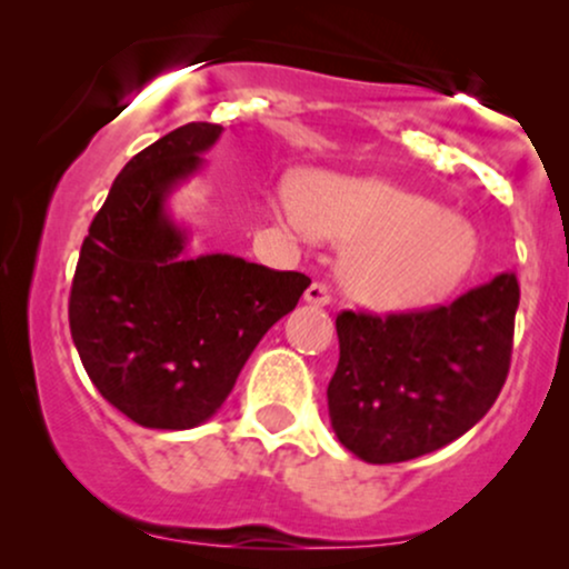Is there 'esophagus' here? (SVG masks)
Listing matches in <instances>:
<instances>
[{
    "label": "esophagus",
    "instance_id": "1",
    "mask_svg": "<svg viewBox=\"0 0 569 569\" xmlns=\"http://www.w3.org/2000/svg\"><path fill=\"white\" fill-rule=\"evenodd\" d=\"M305 302L307 305H316V307H326V305L331 302V293H329V289H326V286L312 283L310 289L305 291Z\"/></svg>",
    "mask_w": 569,
    "mask_h": 569
}]
</instances>
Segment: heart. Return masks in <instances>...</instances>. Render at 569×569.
<instances>
[{
	"label": "heart",
	"mask_w": 569,
	"mask_h": 569,
	"mask_svg": "<svg viewBox=\"0 0 569 569\" xmlns=\"http://www.w3.org/2000/svg\"><path fill=\"white\" fill-rule=\"evenodd\" d=\"M276 208L293 232L350 246L339 270L342 289L375 312L436 305L479 253L466 219L382 179L316 173L305 181L302 202L283 189Z\"/></svg>",
	"instance_id": "1"
}]
</instances>
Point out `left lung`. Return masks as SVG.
Segmentation results:
<instances>
[{"label": "left lung", "instance_id": "obj_1", "mask_svg": "<svg viewBox=\"0 0 569 569\" xmlns=\"http://www.w3.org/2000/svg\"><path fill=\"white\" fill-rule=\"evenodd\" d=\"M516 307V276L500 272L436 310L337 316L339 363L326 396L342 447L385 466L468 433L506 382Z\"/></svg>", "mask_w": 569, "mask_h": 569}]
</instances>
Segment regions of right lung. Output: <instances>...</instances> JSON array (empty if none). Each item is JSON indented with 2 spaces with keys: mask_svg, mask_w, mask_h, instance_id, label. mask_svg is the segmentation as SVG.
Returning <instances> with one entry per match:
<instances>
[{
  "mask_svg": "<svg viewBox=\"0 0 569 569\" xmlns=\"http://www.w3.org/2000/svg\"><path fill=\"white\" fill-rule=\"evenodd\" d=\"M221 126L189 122L141 149L84 238L69 326L98 393L143 428L189 430L221 409L248 356L297 307L310 278L232 253L189 257L171 198Z\"/></svg>",
  "mask_w": 569,
  "mask_h": 569,
  "instance_id": "1",
  "label": "right lung"
}]
</instances>
